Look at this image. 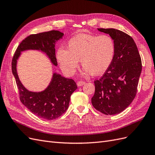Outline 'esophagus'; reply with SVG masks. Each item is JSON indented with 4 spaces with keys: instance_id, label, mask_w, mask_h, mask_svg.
Listing matches in <instances>:
<instances>
[{
    "instance_id": "esophagus-1",
    "label": "esophagus",
    "mask_w": 155,
    "mask_h": 155,
    "mask_svg": "<svg viewBox=\"0 0 155 155\" xmlns=\"http://www.w3.org/2000/svg\"><path fill=\"white\" fill-rule=\"evenodd\" d=\"M85 81H78V83H77V85H78V87H81V86H82L83 85H84V84H85Z\"/></svg>"
}]
</instances>
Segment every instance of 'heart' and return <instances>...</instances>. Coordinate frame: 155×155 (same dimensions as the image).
<instances>
[{
    "instance_id": "1",
    "label": "heart",
    "mask_w": 155,
    "mask_h": 155,
    "mask_svg": "<svg viewBox=\"0 0 155 155\" xmlns=\"http://www.w3.org/2000/svg\"><path fill=\"white\" fill-rule=\"evenodd\" d=\"M116 45L107 34H79L70 39L67 49L59 48L57 59L63 71L70 76L78 67L79 60L86 72L97 76L104 73L113 61Z\"/></svg>"
}]
</instances>
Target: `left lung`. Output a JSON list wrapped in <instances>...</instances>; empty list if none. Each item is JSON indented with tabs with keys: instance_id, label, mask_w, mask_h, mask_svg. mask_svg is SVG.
Instances as JSON below:
<instances>
[{
	"instance_id": "obj_1",
	"label": "left lung",
	"mask_w": 155,
	"mask_h": 155,
	"mask_svg": "<svg viewBox=\"0 0 155 155\" xmlns=\"http://www.w3.org/2000/svg\"><path fill=\"white\" fill-rule=\"evenodd\" d=\"M114 40L113 61L100 79L94 81L95 92L91 99L95 109L106 115L119 114L137 95L142 60L133 39L114 28H97Z\"/></svg>"
}]
</instances>
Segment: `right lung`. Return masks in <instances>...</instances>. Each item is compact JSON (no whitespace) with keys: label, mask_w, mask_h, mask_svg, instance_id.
<instances>
[{"label":"right lung","mask_w":155,"mask_h":155,"mask_svg":"<svg viewBox=\"0 0 155 155\" xmlns=\"http://www.w3.org/2000/svg\"><path fill=\"white\" fill-rule=\"evenodd\" d=\"M63 34L59 31L51 30L31 34L22 40L14 54L12 69L18 89L19 99L22 104L33 114L39 118L48 120L59 118L67 110L70 96L78 87L72 79L62 77L54 74L50 85L41 92H30L21 84L16 70L17 59L21 51L26 50H41L46 53L54 65L58 62L55 57L54 43L61 39Z\"/></svg>","instance_id":"right-lung-1"}]
</instances>
